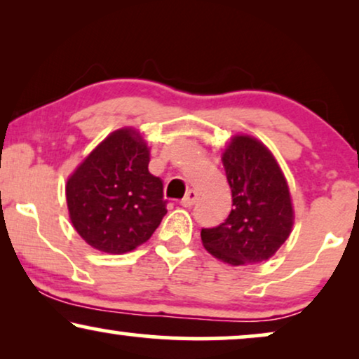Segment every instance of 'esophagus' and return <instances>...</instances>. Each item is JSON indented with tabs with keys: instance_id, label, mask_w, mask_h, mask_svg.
I'll return each instance as SVG.
<instances>
[{
	"instance_id": "1",
	"label": "esophagus",
	"mask_w": 359,
	"mask_h": 359,
	"mask_svg": "<svg viewBox=\"0 0 359 359\" xmlns=\"http://www.w3.org/2000/svg\"><path fill=\"white\" fill-rule=\"evenodd\" d=\"M198 199H199V194L196 193L194 189H189L188 193L184 194V198L181 199V205H183V208H191V205L198 203Z\"/></svg>"
}]
</instances>
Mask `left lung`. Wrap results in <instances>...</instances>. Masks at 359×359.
<instances>
[{"mask_svg":"<svg viewBox=\"0 0 359 359\" xmlns=\"http://www.w3.org/2000/svg\"><path fill=\"white\" fill-rule=\"evenodd\" d=\"M232 210L217 227L201 230L204 248L220 262L262 263L286 242L294 224L291 194L278 161L262 142L235 135L222 154Z\"/></svg>","mask_w":359,"mask_h":359,"instance_id":"8db88e82","label":"left lung"}]
</instances>
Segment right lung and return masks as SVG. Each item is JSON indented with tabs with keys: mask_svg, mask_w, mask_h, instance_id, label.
<instances>
[{
	"mask_svg": "<svg viewBox=\"0 0 359 359\" xmlns=\"http://www.w3.org/2000/svg\"><path fill=\"white\" fill-rule=\"evenodd\" d=\"M150 150L130 127L112 132L67 181L73 227L93 248L122 255L145 243L166 214Z\"/></svg>",
	"mask_w": 359,
	"mask_h": 359,
	"instance_id": "obj_1",
	"label": "right lung"
}]
</instances>
